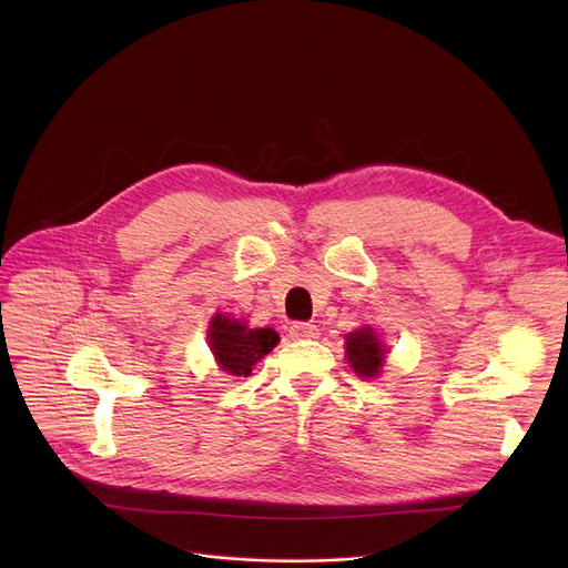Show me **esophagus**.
<instances>
[{"instance_id": "esophagus-1", "label": "esophagus", "mask_w": 568, "mask_h": 568, "mask_svg": "<svg viewBox=\"0 0 568 568\" xmlns=\"http://www.w3.org/2000/svg\"><path fill=\"white\" fill-rule=\"evenodd\" d=\"M290 335L294 339H316L318 328L314 326V323H294V326L290 328Z\"/></svg>"}]
</instances>
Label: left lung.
I'll return each mask as SVG.
<instances>
[{
    "label": "left lung",
    "instance_id": "left-lung-1",
    "mask_svg": "<svg viewBox=\"0 0 568 568\" xmlns=\"http://www.w3.org/2000/svg\"><path fill=\"white\" fill-rule=\"evenodd\" d=\"M346 355L355 373L362 377H375L384 364V346L373 328L355 331L346 337Z\"/></svg>",
    "mask_w": 568,
    "mask_h": 568
}]
</instances>
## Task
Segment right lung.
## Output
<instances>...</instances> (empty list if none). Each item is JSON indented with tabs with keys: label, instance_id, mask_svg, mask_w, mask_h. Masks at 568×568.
Returning a JSON list of instances; mask_svg holds the SVG:
<instances>
[{
	"label": "right lung",
	"instance_id": "right-lung-1",
	"mask_svg": "<svg viewBox=\"0 0 568 568\" xmlns=\"http://www.w3.org/2000/svg\"><path fill=\"white\" fill-rule=\"evenodd\" d=\"M209 342L222 371L247 377L252 366L278 344V335L272 328L250 331L245 323L215 314L209 328Z\"/></svg>",
	"mask_w": 568,
	"mask_h": 568
}]
</instances>
